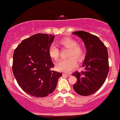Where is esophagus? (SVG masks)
I'll use <instances>...</instances> for the list:
<instances>
[{
  "instance_id": "esophagus-1",
  "label": "esophagus",
  "mask_w": 120,
  "mask_h": 120,
  "mask_svg": "<svg viewBox=\"0 0 120 120\" xmlns=\"http://www.w3.org/2000/svg\"><path fill=\"white\" fill-rule=\"evenodd\" d=\"M63 75L64 76H71V74H70V73H63Z\"/></svg>"
}]
</instances>
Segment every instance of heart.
Listing matches in <instances>:
<instances>
[{
  "label": "heart",
  "instance_id": "1",
  "mask_svg": "<svg viewBox=\"0 0 120 120\" xmlns=\"http://www.w3.org/2000/svg\"><path fill=\"white\" fill-rule=\"evenodd\" d=\"M62 47L69 48L68 56H73L77 60H81L85 56V50L82 47L78 46V43L75 40L71 38H65L59 42ZM48 54L51 58L57 60L60 56V50L55 44L51 45L48 49ZM73 57L60 60L56 65L57 71L63 72H69L76 66V61Z\"/></svg>",
  "mask_w": 120,
  "mask_h": 120
}]
</instances>
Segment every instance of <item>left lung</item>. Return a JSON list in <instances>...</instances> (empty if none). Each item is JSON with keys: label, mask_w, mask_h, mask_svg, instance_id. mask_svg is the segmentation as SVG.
Here are the masks:
<instances>
[{"label": "left lung", "mask_w": 120, "mask_h": 120, "mask_svg": "<svg viewBox=\"0 0 120 120\" xmlns=\"http://www.w3.org/2000/svg\"><path fill=\"white\" fill-rule=\"evenodd\" d=\"M72 34L83 40L86 48L82 65L85 71L72 74L77 78L73 88L81 96L91 95L103 86L109 71L107 49L98 37L90 33L78 31Z\"/></svg>", "instance_id": "obj_1"}]
</instances>
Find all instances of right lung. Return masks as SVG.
<instances>
[{
    "label": "right lung",
    "mask_w": 120,
    "mask_h": 120,
    "mask_svg": "<svg viewBox=\"0 0 120 120\" xmlns=\"http://www.w3.org/2000/svg\"><path fill=\"white\" fill-rule=\"evenodd\" d=\"M54 35L37 34L22 40L13 56L12 69L19 86L35 98H44L55 90L61 73L51 71L54 64L48 49Z\"/></svg>",
    "instance_id": "1"
}]
</instances>
